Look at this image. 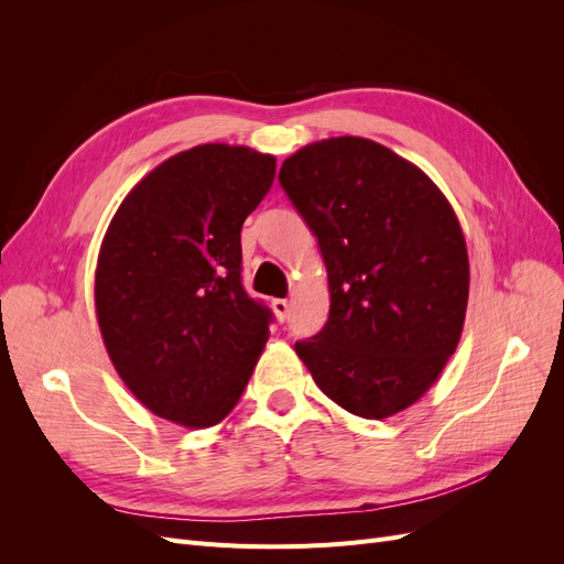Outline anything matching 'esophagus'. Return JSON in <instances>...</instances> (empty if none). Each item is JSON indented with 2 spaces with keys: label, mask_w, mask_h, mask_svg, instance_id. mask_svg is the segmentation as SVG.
I'll return each mask as SVG.
<instances>
[{
  "label": "esophagus",
  "mask_w": 564,
  "mask_h": 564,
  "mask_svg": "<svg viewBox=\"0 0 564 564\" xmlns=\"http://www.w3.org/2000/svg\"><path fill=\"white\" fill-rule=\"evenodd\" d=\"M272 311H275L280 322H284L286 315H289V301L286 299H275V301H272Z\"/></svg>",
  "instance_id": "1"
}]
</instances>
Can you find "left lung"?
I'll use <instances>...</instances> for the list:
<instances>
[{
    "label": "left lung",
    "mask_w": 564,
    "mask_h": 564,
    "mask_svg": "<svg viewBox=\"0 0 564 564\" xmlns=\"http://www.w3.org/2000/svg\"><path fill=\"white\" fill-rule=\"evenodd\" d=\"M280 185L317 237L332 294L327 324L296 355L346 412H402L464 332L470 270L452 204L419 166L360 135L301 148Z\"/></svg>",
    "instance_id": "left-lung-1"
}]
</instances>
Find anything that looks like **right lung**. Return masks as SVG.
I'll list each match as a JSON object with an SVG mask.
<instances>
[{
  "label": "right lung",
  "mask_w": 564,
  "mask_h": 564,
  "mask_svg": "<svg viewBox=\"0 0 564 564\" xmlns=\"http://www.w3.org/2000/svg\"><path fill=\"white\" fill-rule=\"evenodd\" d=\"M275 158L207 143L169 158L119 204L96 265V315L135 400L185 429L224 421L249 383L272 313L242 286V224Z\"/></svg>",
  "instance_id": "add662e5"
}]
</instances>
